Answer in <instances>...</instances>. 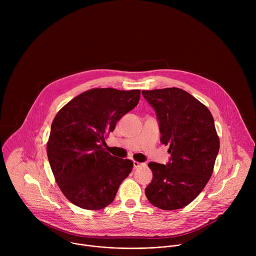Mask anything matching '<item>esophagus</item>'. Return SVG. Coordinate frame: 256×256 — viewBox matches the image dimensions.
I'll use <instances>...</instances> for the list:
<instances>
[{
  "instance_id": "34e87169",
  "label": "esophagus",
  "mask_w": 256,
  "mask_h": 256,
  "mask_svg": "<svg viewBox=\"0 0 256 256\" xmlns=\"http://www.w3.org/2000/svg\"><path fill=\"white\" fill-rule=\"evenodd\" d=\"M146 166L144 163H140V162H138V161H134V169H138V168H140V167H144Z\"/></svg>"
}]
</instances>
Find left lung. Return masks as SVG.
<instances>
[{"label": "left lung", "mask_w": 256, "mask_h": 256, "mask_svg": "<svg viewBox=\"0 0 256 256\" xmlns=\"http://www.w3.org/2000/svg\"><path fill=\"white\" fill-rule=\"evenodd\" d=\"M144 98L155 109L161 142L169 144L170 161L150 162L153 180L146 188L155 206L173 210L190 204L210 180L220 149L214 122L206 105L179 88L146 91Z\"/></svg>", "instance_id": "1"}]
</instances>
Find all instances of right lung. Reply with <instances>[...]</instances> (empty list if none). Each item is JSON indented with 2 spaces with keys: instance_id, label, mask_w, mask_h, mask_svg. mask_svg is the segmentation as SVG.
I'll list each match as a JSON object with an SVG mask.
<instances>
[{
  "instance_id": "obj_1",
  "label": "right lung",
  "mask_w": 256,
  "mask_h": 256,
  "mask_svg": "<svg viewBox=\"0 0 256 256\" xmlns=\"http://www.w3.org/2000/svg\"><path fill=\"white\" fill-rule=\"evenodd\" d=\"M140 90L94 88L72 99L56 114L46 152L64 196L85 210L112 204L134 163L104 150L105 138L140 100Z\"/></svg>"
}]
</instances>
